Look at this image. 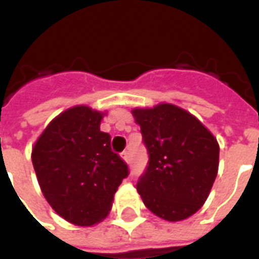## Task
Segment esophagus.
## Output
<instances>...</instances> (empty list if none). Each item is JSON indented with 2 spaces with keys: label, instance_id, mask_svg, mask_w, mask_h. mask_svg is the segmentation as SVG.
<instances>
[{
  "label": "esophagus",
  "instance_id": "34e87169",
  "mask_svg": "<svg viewBox=\"0 0 259 259\" xmlns=\"http://www.w3.org/2000/svg\"><path fill=\"white\" fill-rule=\"evenodd\" d=\"M122 158H123L124 161H129V159H130V151H129V150H124V151L122 152Z\"/></svg>",
  "mask_w": 259,
  "mask_h": 259
}]
</instances>
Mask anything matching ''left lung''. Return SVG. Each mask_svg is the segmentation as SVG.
I'll return each instance as SVG.
<instances>
[{
	"label": "left lung",
	"instance_id": "1",
	"mask_svg": "<svg viewBox=\"0 0 259 259\" xmlns=\"http://www.w3.org/2000/svg\"><path fill=\"white\" fill-rule=\"evenodd\" d=\"M148 162L137 182L143 202L157 217L182 221L200 209L215 182L217 139L191 113L170 104L135 109Z\"/></svg>",
	"mask_w": 259,
	"mask_h": 259
}]
</instances>
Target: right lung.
<instances>
[{
	"label": "right lung",
	"instance_id": "obj_1",
	"mask_svg": "<svg viewBox=\"0 0 259 259\" xmlns=\"http://www.w3.org/2000/svg\"><path fill=\"white\" fill-rule=\"evenodd\" d=\"M102 113L73 107L48 124L34 144L31 161L48 204L59 217L91 226L107 217L129 166L100 130Z\"/></svg>",
	"mask_w": 259,
	"mask_h": 259
}]
</instances>
